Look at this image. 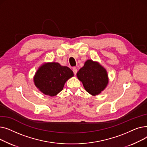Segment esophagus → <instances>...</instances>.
I'll return each mask as SVG.
<instances>
[{"mask_svg": "<svg viewBox=\"0 0 147 147\" xmlns=\"http://www.w3.org/2000/svg\"><path fill=\"white\" fill-rule=\"evenodd\" d=\"M73 73H74V74H77V68L76 67H73Z\"/></svg>", "mask_w": 147, "mask_h": 147, "instance_id": "obj_1", "label": "esophagus"}]
</instances>
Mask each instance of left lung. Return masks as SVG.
<instances>
[{"label": "left lung", "mask_w": 147, "mask_h": 147, "mask_svg": "<svg viewBox=\"0 0 147 147\" xmlns=\"http://www.w3.org/2000/svg\"><path fill=\"white\" fill-rule=\"evenodd\" d=\"M85 90L92 95H97L105 88L108 75L105 69L96 62L88 60L77 73Z\"/></svg>", "instance_id": "1"}]
</instances>
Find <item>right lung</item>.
<instances>
[{"label":"right lung","instance_id":"1","mask_svg":"<svg viewBox=\"0 0 147 147\" xmlns=\"http://www.w3.org/2000/svg\"><path fill=\"white\" fill-rule=\"evenodd\" d=\"M73 76V71L68 67L51 63L38 68L34 81L36 87L44 94L53 96L63 90L66 81Z\"/></svg>","mask_w":147,"mask_h":147}]
</instances>
